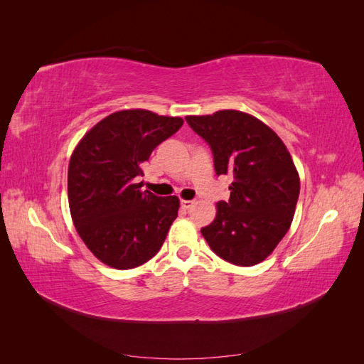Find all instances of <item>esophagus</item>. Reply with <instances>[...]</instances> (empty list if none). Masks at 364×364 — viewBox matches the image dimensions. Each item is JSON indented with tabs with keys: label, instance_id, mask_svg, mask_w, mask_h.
<instances>
[{
	"label": "esophagus",
	"instance_id": "esophagus-1",
	"mask_svg": "<svg viewBox=\"0 0 364 364\" xmlns=\"http://www.w3.org/2000/svg\"><path fill=\"white\" fill-rule=\"evenodd\" d=\"M194 205V200H181V206L183 209H190Z\"/></svg>",
	"mask_w": 364,
	"mask_h": 364
}]
</instances>
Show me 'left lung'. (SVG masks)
<instances>
[{
  "instance_id": "1",
  "label": "left lung",
  "mask_w": 364,
  "mask_h": 364,
  "mask_svg": "<svg viewBox=\"0 0 364 364\" xmlns=\"http://www.w3.org/2000/svg\"><path fill=\"white\" fill-rule=\"evenodd\" d=\"M213 150L217 176L229 174V200L217 203L202 235L215 255L235 266L266 259L290 229L299 174L281 138L258 118L240 111L186 117Z\"/></svg>"
}]
</instances>
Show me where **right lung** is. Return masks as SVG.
<instances>
[{
  "mask_svg": "<svg viewBox=\"0 0 364 364\" xmlns=\"http://www.w3.org/2000/svg\"><path fill=\"white\" fill-rule=\"evenodd\" d=\"M183 124L144 109L103 118L82 138L68 167V202L86 247L118 270L147 262L159 252L178 217L176 196L141 191L142 167L162 141Z\"/></svg>",
  "mask_w": 364,
  "mask_h": 364,
  "instance_id": "right-lung-1",
  "label": "right lung"
}]
</instances>
